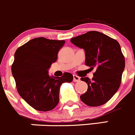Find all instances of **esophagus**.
<instances>
[{"label":"esophagus","mask_w":135,"mask_h":135,"mask_svg":"<svg viewBox=\"0 0 135 135\" xmlns=\"http://www.w3.org/2000/svg\"><path fill=\"white\" fill-rule=\"evenodd\" d=\"M73 77H74L73 81H74V82H77V81H79L80 80V78L78 77V76H76V75H74V76H73Z\"/></svg>","instance_id":"esophagus-1"}]
</instances>
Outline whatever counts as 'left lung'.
I'll return each mask as SVG.
<instances>
[{"label":"left lung","instance_id":"8db88e82","mask_svg":"<svg viewBox=\"0 0 135 135\" xmlns=\"http://www.w3.org/2000/svg\"><path fill=\"white\" fill-rule=\"evenodd\" d=\"M70 41L85 51L86 65L96 68L94 77L81 78L88 90L80 99L90 106L104 104L115 94L120 85L125 67L124 55L115 39L98 31H89Z\"/></svg>","mask_w":135,"mask_h":135}]
</instances>
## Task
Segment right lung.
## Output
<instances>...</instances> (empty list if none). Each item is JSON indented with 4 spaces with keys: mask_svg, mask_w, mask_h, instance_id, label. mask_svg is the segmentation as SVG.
I'll return each mask as SVG.
<instances>
[{
    "mask_svg": "<svg viewBox=\"0 0 135 135\" xmlns=\"http://www.w3.org/2000/svg\"><path fill=\"white\" fill-rule=\"evenodd\" d=\"M65 41L37 37L29 41L16 51L12 74L22 98L37 110L49 111L57 105L63 83L71 82L73 75L49 76V69L57 59Z\"/></svg>",
    "mask_w": 135,
    "mask_h": 135,
    "instance_id": "add662e5",
    "label": "right lung"
}]
</instances>
